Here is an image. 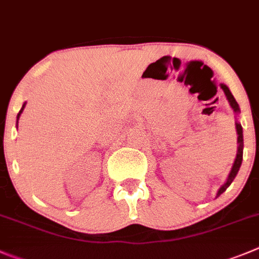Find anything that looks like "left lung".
Segmentation results:
<instances>
[{
  "label": "left lung",
  "mask_w": 259,
  "mask_h": 259,
  "mask_svg": "<svg viewBox=\"0 0 259 259\" xmlns=\"http://www.w3.org/2000/svg\"><path fill=\"white\" fill-rule=\"evenodd\" d=\"M221 89L224 90V93H225L226 98H228L229 103H230L231 108L234 109V112L238 113L239 112V105L238 103H236V100L234 99L233 94L230 93V90H229V88L226 85H224V83H221ZM236 132H238V154H236V159L235 161H234V165L233 168H231V171L230 174H229V178L228 181H226V183L224 184L223 187H221L220 189H219L218 192V196H220L223 192L226 191V188H228L229 186L231 184V182L234 181V178H235V176L238 174L239 171V168H240V165H242V160H243V130H242V125L239 124V123H236Z\"/></svg>",
  "instance_id": "left-lung-1"
}]
</instances>
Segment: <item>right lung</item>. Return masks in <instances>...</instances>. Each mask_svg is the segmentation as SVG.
I'll use <instances>...</instances> for the list:
<instances>
[{
    "label": "right lung",
    "mask_w": 259,
    "mask_h": 259,
    "mask_svg": "<svg viewBox=\"0 0 259 259\" xmlns=\"http://www.w3.org/2000/svg\"><path fill=\"white\" fill-rule=\"evenodd\" d=\"M24 107H25V104L23 105V108H21V110H20V113H19V114H17V119H19V117H20V114H21V112H23V109H24Z\"/></svg>",
    "instance_id": "add662e5"
}]
</instances>
